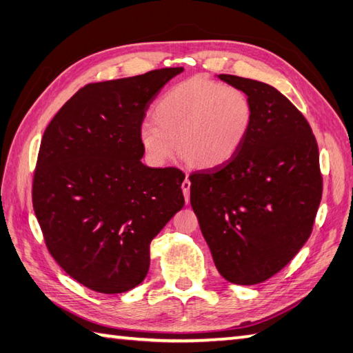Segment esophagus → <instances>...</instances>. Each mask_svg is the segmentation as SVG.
Segmentation results:
<instances>
[{"instance_id": "esophagus-1", "label": "esophagus", "mask_w": 353, "mask_h": 353, "mask_svg": "<svg viewBox=\"0 0 353 353\" xmlns=\"http://www.w3.org/2000/svg\"><path fill=\"white\" fill-rule=\"evenodd\" d=\"M190 190H191V182H190L188 176H186V179L182 182V191H183V196H185L186 203H188V200H190Z\"/></svg>"}]
</instances>
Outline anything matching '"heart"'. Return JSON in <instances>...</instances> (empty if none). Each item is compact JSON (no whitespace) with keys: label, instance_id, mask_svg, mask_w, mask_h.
<instances>
[{"label":"heart","instance_id":"obj_1","mask_svg":"<svg viewBox=\"0 0 353 353\" xmlns=\"http://www.w3.org/2000/svg\"><path fill=\"white\" fill-rule=\"evenodd\" d=\"M154 121L139 127L145 159L163 167L179 152L194 167L214 168L234 156L249 133L253 109L241 89L192 77L161 97Z\"/></svg>","mask_w":353,"mask_h":353}]
</instances>
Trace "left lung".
<instances>
[{"mask_svg": "<svg viewBox=\"0 0 353 353\" xmlns=\"http://www.w3.org/2000/svg\"><path fill=\"white\" fill-rule=\"evenodd\" d=\"M219 77L247 94L253 118L226 163L190 176L191 206L220 274L254 285L308 241L323 192L319 145L302 112L276 88Z\"/></svg>", "mask_w": 353, "mask_h": 353, "instance_id": "obj_1", "label": "left lung"}]
</instances>
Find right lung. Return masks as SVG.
<instances>
[{
	"label": "right lung",
	"instance_id": "right-lung-1",
	"mask_svg": "<svg viewBox=\"0 0 353 353\" xmlns=\"http://www.w3.org/2000/svg\"><path fill=\"white\" fill-rule=\"evenodd\" d=\"M182 71L89 83L43 132L32 188L36 219L51 256L89 290L138 287L150 243L185 205L183 172L145 167L139 142L150 104Z\"/></svg>",
	"mask_w": 353,
	"mask_h": 353
}]
</instances>
